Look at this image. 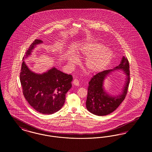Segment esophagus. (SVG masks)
I'll list each match as a JSON object with an SVG mask.
<instances>
[{"mask_svg":"<svg viewBox=\"0 0 152 152\" xmlns=\"http://www.w3.org/2000/svg\"><path fill=\"white\" fill-rule=\"evenodd\" d=\"M73 84L75 85V86H78L79 85V80L76 79L73 80Z\"/></svg>","mask_w":152,"mask_h":152,"instance_id":"1","label":"esophagus"}]
</instances>
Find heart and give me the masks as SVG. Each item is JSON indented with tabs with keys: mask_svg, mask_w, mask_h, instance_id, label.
Returning <instances> with one entry per match:
<instances>
[{
	"mask_svg": "<svg viewBox=\"0 0 152 152\" xmlns=\"http://www.w3.org/2000/svg\"><path fill=\"white\" fill-rule=\"evenodd\" d=\"M79 55L89 58L85 65L88 72L97 73L103 70L110 63L113 58V53L109 49H105V46L100 43H88L83 47L79 53ZM69 63L74 65L77 60L73 56L68 58Z\"/></svg>",
	"mask_w": 152,
	"mask_h": 152,
	"instance_id": "obj_1",
	"label": "heart"
}]
</instances>
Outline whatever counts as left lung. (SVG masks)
<instances>
[{
    "label": "left lung",
    "instance_id": "obj_1",
    "mask_svg": "<svg viewBox=\"0 0 152 152\" xmlns=\"http://www.w3.org/2000/svg\"><path fill=\"white\" fill-rule=\"evenodd\" d=\"M121 69L126 74L127 79L123 92L116 96L107 94L103 87L104 78L112 72ZM130 83L129 63L127 58L123 57L120 64L113 69L105 70L94 75L89 82L86 107L91 113L97 116H105L115 111L121 104L128 92Z\"/></svg>",
    "mask_w": 152,
    "mask_h": 152
}]
</instances>
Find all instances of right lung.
<instances>
[{
  "mask_svg": "<svg viewBox=\"0 0 152 152\" xmlns=\"http://www.w3.org/2000/svg\"><path fill=\"white\" fill-rule=\"evenodd\" d=\"M41 40L36 39L26 52V56L31 55ZM72 76L61 72L53 67L43 74L32 72L22 62L20 80L23 94L29 105L37 112L44 115H51L58 111L65 102V94L72 87Z\"/></svg>",
  "mask_w": 152,
  "mask_h": 152,
  "instance_id": "add662e5",
  "label": "right lung"
}]
</instances>
